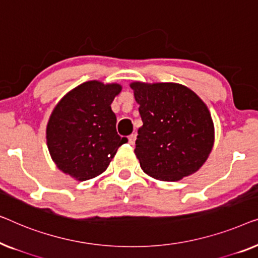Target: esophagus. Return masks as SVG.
Returning <instances> with one entry per match:
<instances>
[{
    "label": "esophagus",
    "instance_id": "obj_1",
    "mask_svg": "<svg viewBox=\"0 0 258 258\" xmlns=\"http://www.w3.org/2000/svg\"><path fill=\"white\" fill-rule=\"evenodd\" d=\"M136 139H137L136 134H131V136L128 137V144L134 145V144H136Z\"/></svg>",
    "mask_w": 258,
    "mask_h": 258
}]
</instances>
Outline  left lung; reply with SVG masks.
I'll use <instances>...</instances> for the list:
<instances>
[{
	"mask_svg": "<svg viewBox=\"0 0 258 258\" xmlns=\"http://www.w3.org/2000/svg\"><path fill=\"white\" fill-rule=\"evenodd\" d=\"M143 126L136 153L141 169L154 179L177 181L205 164L214 145V125L206 104L174 83H132Z\"/></svg>",
	"mask_w": 258,
	"mask_h": 258,
	"instance_id": "8db88e82",
	"label": "left lung"
}]
</instances>
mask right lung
<instances>
[{
    "label": "right lung",
    "mask_w": 258,
    "mask_h": 258,
    "mask_svg": "<svg viewBox=\"0 0 258 258\" xmlns=\"http://www.w3.org/2000/svg\"><path fill=\"white\" fill-rule=\"evenodd\" d=\"M121 91L118 84L86 82L61 98L46 126L48 148L58 168L85 181L106 170L127 138L115 128L111 108Z\"/></svg>",
    "instance_id": "add662e5"
}]
</instances>
